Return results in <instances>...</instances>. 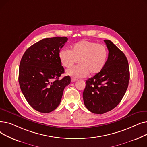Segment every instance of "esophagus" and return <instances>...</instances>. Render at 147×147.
<instances>
[{
    "label": "esophagus",
    "instance_id": "34e87169",
    "mask_svg": "<svg viewBox=\"0 0 147 147\" xmlns=\"http://www.w3.org/2000/svg\"><path fill=\"white\" fill-rule=\"evenodd\" d=\"M76 80H77V79H75V78H72L71 79V82H76Z\"/></svg>",
    "mask_w": 147,
    "mask_h": 147
}]
</instances>
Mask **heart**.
Instances as JSON below:
<instances>
[{"label":"heart","mask_w":147,"mask_h":147,"mask_svg":"<svg viewBox=\"0 0 147 147\" xmlns=\"http://www.w3.org/2000/svg\"><path fill=\"white\" fill-rule=\"evenodd\" d=\"M108 49L104 45L82 40L71 46V50L63 49L59 52L61 65L70 68L78 60L79 64L68 69L67 74L74 78H84L96 75L105 66L108 59Z\"/></svg>","instance_id":"1"}]
</instances>
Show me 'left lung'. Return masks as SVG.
Wrapping results in <instances>:
<instances>
[{"instance_id":"1","label":"left lung","mask_w":147,"mask_h":147,"mask_svg":"<svg viewBox=\"0 0 147 147\" xmlns=\"http://www.w3.org/2000/svg\"><path fill=\"white\" fill-rule=\"evenodd\" d=\"M109 50L105 67L86 81L83 93L84 105L92 113L102 114L110 111L121 101L130 79L125 55L109 40H104Z\"/></svg>"}]
</instances>
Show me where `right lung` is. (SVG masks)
Returning <instances> with one entry per match:
<instances>
[{"mask_svg":"<svg viewBox=\"0 0 147 147\" xmlns=\"http://www.w3.org/2000/svg\"><path fill=\"white\" fill-rule=\"evenodd\" d=\"M68 40L66 37L46 38L28 48L19 67L21 90L30 106L48 113L59 105L64 88L70 83L69 76L61 79L64 68L59 52Z\"/></svg>","mask_w":147,"mask_h":147,"instance_id":"obj_1","label":"right lung"}]
</instances>
